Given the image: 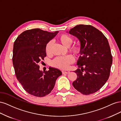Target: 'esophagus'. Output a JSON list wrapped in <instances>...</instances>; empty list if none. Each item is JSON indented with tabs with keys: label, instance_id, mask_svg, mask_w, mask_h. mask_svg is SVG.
Returning a JSON list of instances; mask_svg holds the SVG:
<instances>
[{
	"label": "esophagus",
	"instance_id": "34e87169",
	"mask_svg": "<svg viewBox=\"0 0 121 121\" xmlns=\"http://www.w3.org/2000/svg\"><path fill=\"white\" fill-rule=\"evenodd\" d=\"M69 72L68 70H63L62 71V73H63V74H68Z\"/></svg>",
	"mask_w": 121,
	"mask_h": 121
}]
</instances>
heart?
<instances>
[{
	"mask_svg": "<svg viewBox=\"0 0 121 121\" xmlns=\"http://www.w3.org/2000/svg\"><path fill=\"white\" fill-rule=\"evenodd\" d=\"M57 40L61 43L64 46L68 47L70 46L73 42V38L72 36L69 35L63 34L58 36ZM52 42L51 41L47 42L45 46V52L46 54L48 55L51 52L52 47ZM82 51L81 46L79 44H76L72 45L69 48V52L78 56L81 54ZM74 58L72 56H67L64 57H57L53 60L51 63L52 67L60 69H67L69 65L74 62Z\"/></svg>",
	"mask_w": 121,
	"mask_h": 121,
	"instance_id": "b5f03b06",
	"label": "heart"
}]
</instances>
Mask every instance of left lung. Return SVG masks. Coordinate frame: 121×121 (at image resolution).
<instances>
[{"label": "left lung", "instance_id": "left-lung-1", "mask_svg": "<svg viewBox=\"0 0 121 121\" xmlns=\"http://www.w3.org/2000/svg\"><path fill=\"white\" fill-rule=\"evenodd\" d=\"M69 33L77 37L82 47L77 62V77L73 86L84 95L97 92L107 82L110 75L112 57L107 38L91 25H79Z\"/></svg>", "mask_w": 121, "mask_h": 121}]
</instances>
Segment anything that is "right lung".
Masks as SVG:
<instances>
[{
    "mask_svg": "<svg viewBox=\"0 0 121 121\" xmlns=\"http://www.w3.org/2000/svg\"><path fill=\"white\" fill-rule=\"evenodd\" d=\"M57 33L31 29L22 33L14 42L13 63L16 76L24 89L33 96L41 97L49 94L62 74L59 69L50 67L48 71H40L38 65L46 56V44Z\"/></svg>",
    "mask_w": 121,
    "mask_h": 121,
    "instance_id": "right-lung-1",
    "label": "right lung"
}]
</instances>
